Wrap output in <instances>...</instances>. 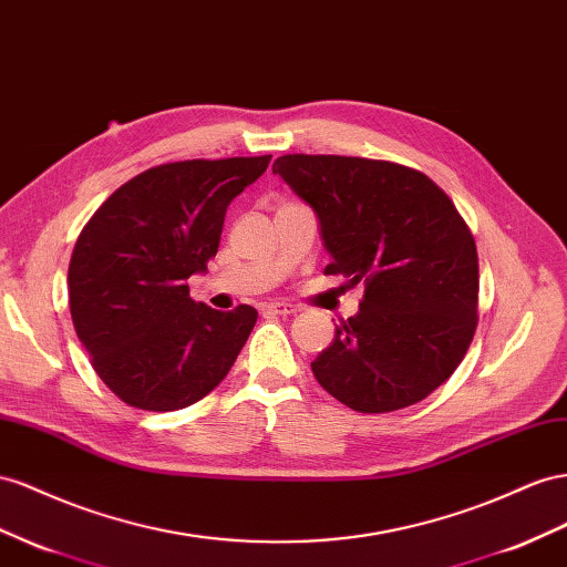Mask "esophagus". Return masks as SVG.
Returning <instances> with one entry per match:
<instances>
[{"instance_id": "obj_1", "label": "esophagus", "mask_w": 567, "mask_h": 567, "mask_svg": "<svg viewBox=\"0 0 567 567\" xmlns=\"http://www.w3.org/2000/svg\"><path fill=\"white\" fill-rule=\"evenodd\" d=\"M300 308H296V305L290 302H267L265 305V312L269 315H281V317H288V315H296Z\"/></svg>"}]
</instances>
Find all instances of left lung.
I'll return each mask as SVG.
<instances>
[{"mask_svg": "<svg viewBox=\"0 0 567 567\" xmlns=\"http://www.w3.org/2000/svg\"><path fill=\"white\" fill-rule=\"evenodd\" d=\"M319 221L324 274L364 284L312 374L358 412H391L436 391L477 329L480 265L467 224L432 178L339 155H284L271 166Z\"/></svg>", "mask_w": 567, "mask_h": 567, "instance_id": "obj_1", "label": "left lung"}]
</instances>
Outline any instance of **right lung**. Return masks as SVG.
Wrapping results in <instances>:
<instances>
[{
	"label": "right lung",
	"instance_id": "right-lung-1",
	"mask_svg": "<svg viewBox=\"0 0 567 567\" xmlns=\"http://www.w3.org/2000/svg\"><path fill=\"white\" fill-rule=\"evenodd\" d=\"M271 155L172 162L137 174L85 224L69 265V308L95 372L121 401L188 408L231 370L257 321L212 310L188 279L217 255L226 207Z\"/></svg>",
	"mask_w": 567,
	"mask_h": 567
}]
</instances>
